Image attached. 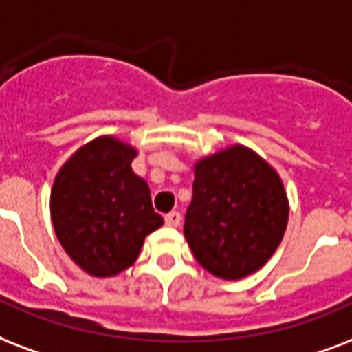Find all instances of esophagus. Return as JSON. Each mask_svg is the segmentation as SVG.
<instances>
[{
    "label": "esophagus",
    "mask_w": 352,
    "mask_h": 352,
    "mask_svg": "<svg viewBox=\"0 0 352 352\" xmlns=\"http://www.w3.org/2000/svg\"><path fill=\"white\" fill-rule=\"evenodd\" d=\"M165 224L176 228V226L182 224V214H179L178 211H173V213H168L167 217H165Z\"/></svg>",
    "instance_id": "1"
}]
</instances>
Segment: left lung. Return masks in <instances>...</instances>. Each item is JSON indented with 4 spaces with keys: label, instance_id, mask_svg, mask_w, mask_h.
I'll list each match as a JSON object with an SVG mask.
<instances>
[{
    "label": "left lung",
    "instance_id": "1",
    "mask_svg": "<svg viewBox=\"0 0 352 352\" xmlns=\"http://www.w3.org/2000/svg\"><path fill=\"white\" fill-rule=\"evenodd\" d=\"M288 198L270 163L233 145L195 165L184 235L198 263L236 280L268 263L283 241Z\"/></svg>",
    "mask_w": 352,
    "mask_h": 352
}]
</instances>
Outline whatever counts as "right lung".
<instances>
[{
	"label": "right lung",
	"mask_w": 352,
	"mask_h": 352,
	"mask_svg": "<svg viewBox=\"0 0 352 352\" xmlns=\"http://www.w3.org/2000/svg\"><path fill=\"white\" fill-rule=\"evenodd\" d=\"M135 156V148L102 135L78 148L54 178V233L75 264L94 277L130 268L145 236L163 226L148 185L132 170Z\"/></svg>",
	"instance_id": "1"
}]
</instances>
